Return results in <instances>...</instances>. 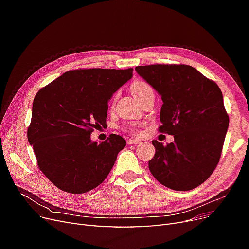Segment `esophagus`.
Here are the masks:
<instances>
[{
  "mask_svg": "<svg viewBox=\"0 0 249 249\" xmlns=\"http://www.w3.org/2000/svg\"><path fill=\"white\" fill-rule=\"evenodd\" d=\"M127 144L129 145H136V144H139V143L141 142L140 140H138V139H133V138H131V139H127Z\"/></svg>",
  "mask_w": 249,
  "mask_h": 249,
  "instance_id": "esophagus-1",
  "label": "esophagus"
}]
</instances>
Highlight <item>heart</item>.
Here are the masks:
<instances>
[{
    "label": "heart",
    "mask_w": 249,
    "mask_h": 249,
    "mask_svg": "<svg viewBox=\"0 0 249 249\" xmlns=\"http://www.w3.org/2000/svg\"><path fill=\"white\" fill-rule=\"evenodd\" d=\"M149 90H152V88H150V86L147 84L146 82H143V81L134 82L132 84V87H131V91L137 100H139L142 95H144L147 91H149ZM139 126L140 125H138V124H131V125H129V127H127V130L132 133L136 134V133H138Z\"/></svg>",
    "instance_id": "obj_1"
}]
</instances>
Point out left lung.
I'll list each match as a JSON object with an SVG mask.
<instances>
[{"label":"left lung","instance_id":"left-lung-1","mask_svg":"<svg viewBox=\"0 0 249 249\" xmlns=\"http://www.w3.org/2000/svg\"><path fill=\"white\" fill-rule=\"evenodd\" d=\"M135 71L162 97L159 132L175 138L167 145L153 140L149 171L172 190H192L220 159L230 123L221 90L190 65L153 64Z\"/></svg>","mask_w":249,"mask_h":249}]
</instances>
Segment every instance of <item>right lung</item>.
I'll use <instances>...</instances> for the list:
<instances>
[{"mask_svg":"<svg viewBox=\"0 0 249 249\" xmlns=\"http://www.w3.org/2000/svg\"><path fill=\"white\" fill-rule=\"evenodd\" d=\"M133 77V69L74 70L36 93L28 141L37 165L62 191L81 194L107 178L125 140L116 134L101 143L90 139L106 124L108 102Z\"/></svg>","mask_w":249,"mask_h":249,"instance_id":"obj_1","label":"right lung"}]
</instances>
